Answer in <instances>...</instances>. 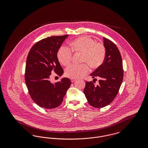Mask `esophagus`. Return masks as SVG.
Wrapping results in <instances>:
<instances>
[{"label": "esophagus", "instance_id": "34e87169", "mask_svg": "<svg viewBox=\"0 0 148 148\" xmlns=\"http://www.w3.org/2000/svg\"><path fill=\"white\" fill-rule=\"evenodd\" d=\"M75 81V79H71V82L72 83L74 82Z\"/></svg>", "mask_w": 148, "mask_h": 148}]
</instances>
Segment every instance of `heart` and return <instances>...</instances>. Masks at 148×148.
I'll return each instance as SVG.
<instances>
[{"label":"heart","mask_w":148,"mask_h":148,"mask_svg":"<svg viewBox=\"0 0 148 148\" xmlns=\"http://www.w3.org/2000/svg\"><path fill=\"white\" fill-rule=\"evenodd\" d=\"M71 51L74 54H82L81 62L87 63L92 69L100 67L106 58L104 45L101 42H95L88 36H82L72 40L70 43V49L62 47L58 50L57 54L58 60L64 66L71 64L72 60ZM87 64H83L79 66L74 65L69 66L65 70V76L71 79L82 77L89 71V68Z\"/></svg>","instance_id":"obj_1"}]
</instances>
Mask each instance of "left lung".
<instances>
[{"label":"left lung","instance_id":"8db88e82","mask_svg":"<svg viewBox=\"0 0 148 148\" xmlns=\"http://www.w3.org/2000/svg\"><path fill=\"white\" fill-rule=\"evenodd\" d=\"M103 39L106 50L104 62L90 74L93 82H86L84 90L88 103L97 108L108 106L113 101L119 90L124 75L119 50L113 42L105 37ZM96 77L99 79L97 86L94 85Z\"/></svg>","mask_w":148,"mask_h":148}]
</instances>
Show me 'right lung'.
I'll use <instances>...</instances> for the list:
<instances>
[{
  "label": "right lung",
  "mask_w": 148,
  "mask_h": 148,
  "mask_svg": "<svg viewBox=\"0 0 148 148\" xmlns=\"http://www.w3.org/2000/svg\"><path fill=\"white\" fill-rule=\"evenodd\" d=\"M68 36H50L36 42L27 58L25 81L29 94L35 103L45 109H54L60 106L71 84L67 77L54 84L49 79L53 71L59 76L63 74L57 53Z\"/></svg>",
  "instance_id": "right-lung-1"
}]
</instances>
